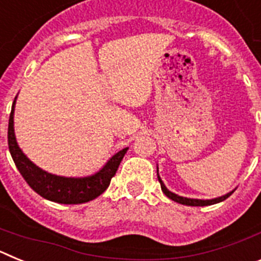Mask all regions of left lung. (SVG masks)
Listing matches in <instances>:
<instances>
[{
	"instance_id": "left-lung-1",
	"label": "left lung",
	"mask_w": 261,
	"mask_h": 261,
	"mask_svg": "<svg viewBox=\"0 0 261 261\" xmlns=\"http://www.w3.org/2000/svg\"><path fill=\"white\" fill-rule=\"evenodd\" d=\"M156 172H158V170H156ZM158 175V174H156ZM158 180L159 183H161V188H162L163 193H165L166 196H167L168 199L174 200L175 202H179V204L181 205H188V206H206V205H213V204H217V202H221L223 201V200H226L227 197H229L230 195H231L234 191H231V192L226 193V195L221 196V197H216V199H212V200H199V199H188V197H183V196H177L175 195V193H172L171 191H168L167 188H166V186L163 184L162 179L159 177L158 175Z\"/></svg>"
}]
</instances>
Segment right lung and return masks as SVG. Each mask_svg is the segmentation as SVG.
Wrapping results in <instances>:
<instances>
[{
  "label": "right lung",
  "instance_id": "1",
  "mask_svg": "<svg viewBox=\"0 0 261 261\" xmlns=\"http://www.w3.org/2000/svg\"><path fill=\"white\" fill-rule=\"evenodd\" d=\"M14 106L15 100L13 102L10 117H9V150L18 171L38 195L59 204H82L96 199L107 190L111 179L116 174L120 162L125 155L128 147L111 156L110 161H107V163L98 172L90 176L65 177L49 174L34 165L18 146L14 133Z\"/></svg>",
  "mask_w": 261,
  "mask_h": 261
}]
</instances>
